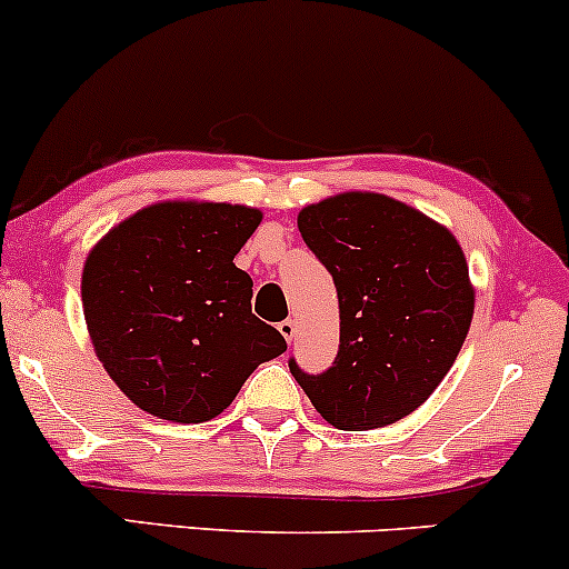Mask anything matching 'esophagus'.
<instances>
[{
    "instance_id": "obj_1",
    "label": "esophagus",
    "mask_w": 569,
    "mask_h": 569,
    "mask_svg": "<svg viewBox=\"0 0 569 569\" xmlns=\"http://www.w3.org/2000/svg\"><path fill=\"white\" fill-rule=\"evenodd\" d=\"M278 329H280V335L286 337V342H293V337H297V323H293L291 318H286V321H280Z\"/></svg>"
}]
</instances>
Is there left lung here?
I'll return each instance as SVG.
<instances>
[{"mask_svg": "<svg viewBox=\"0 0 569 569\" xmlns=\"http://www.w3.org/2000/svg\"><path fill=\"white\" fill-rule=\"evenodd\" d=\"M339 299V352L293 380L339 430L393 426L428 401L473 321L476 291L447 227L377 192H342L297 217Z\"/></svg>", "mask_w": 569, "mask_h": 569, "instance_id": "1", "label": "left lung"}]
</instances>
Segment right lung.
<instances>
[{"instance_id": "add662e5", "label": "right lung", "mask_w": 569, "mask_h": 569, "mask_svg": "<svg viewBox=\"0 0 569 569\" xmlns=\"http://www.w3.org/2000/svg\"><path fill=\"white\" fill-rule=\"evenodd\" d=\"M262 211L162 200L112 227L82 267V312L98 361L136 407L171 422L221 415L259 363L286 352L251 312L234 257Z\"/></svg>"}]
</instances>
